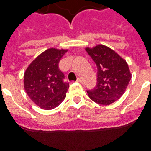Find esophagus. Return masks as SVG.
I'll return each mask as SVG.
<instances>
[{"instance_id":"34e87169","label":"esophagus","mask_w":151,"mask_h":151,"mask_svg":"<svg viewBox=\"0 0 151 151\" xmlns=\"http://www.w3.org/2000/svg\"><path fill=\"white\" fill-rule=\"evenodd\" d=\"M77 82H78V83H83V80H82V78H78L77 79Z\"/></svg>"}]
</instances>
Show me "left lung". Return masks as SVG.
<instances>
[{"label":"left lung","mask_w":151,"mask_h":151,"mask_svg":"<svg viewBox=\"0 0 151 151\" xmlns=\"http://www.w3.org/2000/svg\"><path fill=\"white\" fill-rule=\"evenodd\" d=\"M86 50L97 66V83L86 92L94 102L110 105L123 96L130 82L128 65L114 50L104 45L86 47Z\"/></svg>","instance_id":"1"}]
</instances>
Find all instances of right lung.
Segmentation results:
<instances>
[{
  "instance_id": "obj_1",
  "label": "right lung",
  "mask_w": 151,
  "mask_h": 151,
  "mask_svg": "<svg viewBox=\"0 0 151 151\" xmlns=\"http://www.w3.org/2000/svg\"><path fill=\"white\" fill-rule=\"evenodd\" d=\"M67 50L47 49L32 62L24 73L25 91L41 109L55 108L66 96L69 84L64 82L65 74L59 68V62Z\"/></svg>"
}]
</instances>
